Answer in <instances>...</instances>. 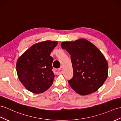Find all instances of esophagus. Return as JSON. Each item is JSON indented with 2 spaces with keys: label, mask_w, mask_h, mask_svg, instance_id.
<instances>
[{
  "label": "esophagus",
  "mask_w": 121,
  "mask_h": 121,
  "mask_svg": "<svg viewBox=\"0 0 121 121\" xmlns=\"http://www.w3.org/2000/svg\"><path fill=\"white\" fill-rule=\"evenodd\" d=\"M63 69V67H61L59 69H53V72L56 74H61V73H62Z\"/></svg>",
  "instance_id": "34e87169"
}]
</instances>
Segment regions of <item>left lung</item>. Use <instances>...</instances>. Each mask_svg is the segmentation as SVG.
Here are the masks:
<instances>
[{
  "label": "left lung",
  "instance_id": "1",
  "mask_svg": "<svg viewBox=\"0 0 121 121\" xmlns=\"http://www.w3.org/2000/svg\"><path fill=\"white\" fill-rule=\"evenodd\" d=\"M60 45L71 55L73 76L68 81L70 87L81 95L98 90L108 74V62L102 53L84 38L64 42Z\"/></svg>",
  "mask_w": 121,
  "mask_h": 121
}]
</instances>
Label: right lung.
<instances>
[{
	"label": "right lung",
	"instance_id": "1",
	"mask_svg": "<svg viewBox=\"0 0 121 121\" xmlns=\"http://www.w3.org/2000/svg\"><path fill=\"white\" fill-rule=\"evenodd\" d=\"M57 41L46 40L35 43L19 57L16 71L20 82L26 89L36 94L45 92L52 85L53 59L50 53Z\"/></svg>",
	"mask_w": 121,
	"mask_h": 121
}]
</instances>
